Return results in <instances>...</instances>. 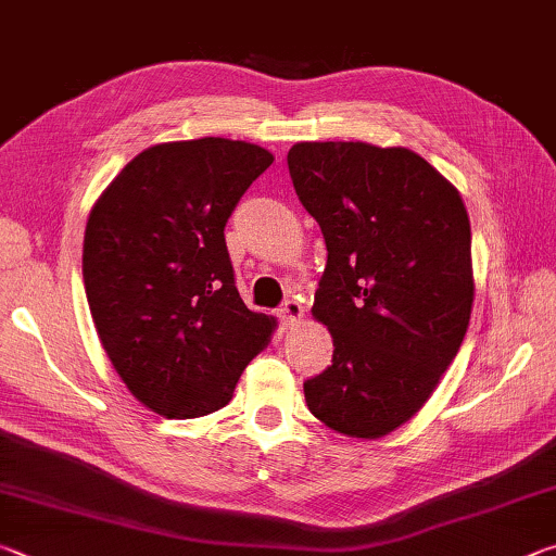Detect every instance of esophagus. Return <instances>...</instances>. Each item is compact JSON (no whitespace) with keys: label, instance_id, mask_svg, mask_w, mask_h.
Masks as SVG:
<instances>
[{"label":"esophagus","instance_id":"34e87169","mask_svg":"<svg viewBox=\"0 0 556 556\" xmlns=\"http://www.w3.org/2000/svg\"><path fill=\"white\" fill-rule=\"evenodd\" d=\"M301 318H304V308H301V304H299L296 299H287L285 304L279 306V321H281V326L291 328V326L301 324Z\"/></svg>","mask_w":556,"mask_h":556}]
</instances>
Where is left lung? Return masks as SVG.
I'll use <instances>...</instances> for the list:
<instances>
[{"mask_svg": "<svg viewBox=\"0 0 556 556\" xmlns=\"http://www.w3.org/2000/svg\"><path fill=\"white\" fill-rule=\"evenodd\" d=\"M287 164L328 250L312 312L333 336V361L304 382L306 404L345 437H384L421 409L464 343L466 205L402 147L301 142Z\"/></svg>", "mask_w": 556, "mask_h": 556, "instance_id": "1", "label": "left lung"}]
</instances>
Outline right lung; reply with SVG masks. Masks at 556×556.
Returning a JSON list of instances; mask_svg holds the SVG:
<instances>
[{
	"instance_id": "obj_1",
	"label": "right lung",
	"mask_w": 556,
	"mask_h": 556,
	"mask_svg": "<svg viewBox=\"0 0 556 556\" xmlns=\"http://www.w3.org/2000/svg\"><path fill=\"white\" fill-rule=\"evenodd\" d=\"M275 162L203 137L144 149L92 205L83 281L102 348L135 397L168 419L230 402L275 318L244 306L225 223Z\"/></svg>"
}]
</instances>
